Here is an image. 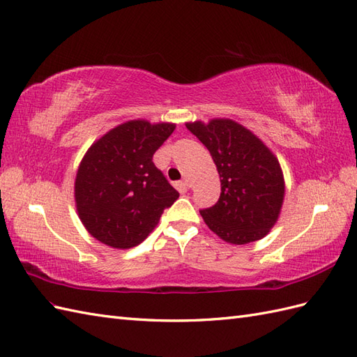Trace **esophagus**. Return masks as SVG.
<instances>
[{"label":"esophagus","mask_w":357,"mask_h":357,"mask_svg":"<svg viewBox=\"0 0 357 357\" xmlns=\"http://www.w3.org/2000/svg\"><path fill=\"white\" fill-rule=\"evenodd\" d=\"M174 186H176V189L178 190L180 194L188 192V189H189V183H188V181H177V183L174 185Z\"/></svg>","instance_id":"esophagus-1"}]
</instances>
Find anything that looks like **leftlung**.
Wrapping results in <instances>:
<instances>
[{"label": "left lung", "mask_w": 357, "mask_h": 357, "mask_svg": "<svg viewBox=\"0 0 357 357\" xmlns=\"http://www.w3.org/2000/svg\"><path fill=\"white\" fill-rule=\"evenodd\" d=\"M186 127L211 151L221 178L218 202L199 211L207 227L234 245L265 238L284 198L283 171L274 153L233 119L194 121Z\"/></svg>", "instance_id": "obj_1"}]
</instances>
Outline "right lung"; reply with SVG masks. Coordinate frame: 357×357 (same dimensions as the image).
<instances>
[{
  "label": "right lung",
  "mask_w": 357,
  "mask_h": 357,
  "mask_svg": "<svg viewBox=\"0 0 357 357\" xmlns=\"http://www.w3.org/2000/svg\"><path fill=\"white\" fill-rule=\"evenodd\" d=\"M176 124L133 119L109 130L78 165L74 197L78 218L112 248L141 244L178 192L153 163Z\"/></svg>",
  "instance_id": "right-lung-1"
}]
</instances>
